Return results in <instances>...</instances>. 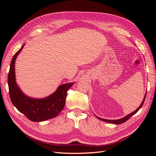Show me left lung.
<instances>
[{"instance_id": "left-lung-1", "label": "left lung", "mask_w": 156, "mask_h": 156, "mask_svg": "<svg viewBox=\"0 0 156 156\" xmlns=\"http://www.w3.org/2000/svg\"><path fill=\"white\" fill-rule=\"evenodd\" d=\"M146 96V94H145V96H144V100H143V101L142 103H141L140 105L139 106V107L137 108V109L135 110L134 112L130 113L129 115L126 116H125V117H124V118H122V119H119V120H106V119H101V118L98 117V116H96V117L98 118V119H100V120H102V121H103V122H108V123H111V124H120L124 123V122H125L126 121H127V120L129 119V118H130L131 116H133V115H135L136 112H138V111L140 109V108L141 107H142V106L143 105V103H144V100H145Z\"/></svg>"}]
</instances>
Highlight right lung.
Segmentation results:
<instances>
[{
  "label": "right lung",
  "instance_id": "add662e5",
  "mask_svg": "<svg viewBox=\"0 0 156 156\" xmlns=\"http://www.w3.org/2000/svg\"><path fill=\"white\" fill-rule=\"evenodd\" d=\"M21 48L13 55L8 75V83L10 100L17 109L28 119L33 122H41L53 119L63 109L67 92L74 83L60 85L56 92L44 99H34L25 96L16 83L15 60Z\"/></svg>",
  "mask_w": 156,
  "mask_h": 156
}]
</instances>
